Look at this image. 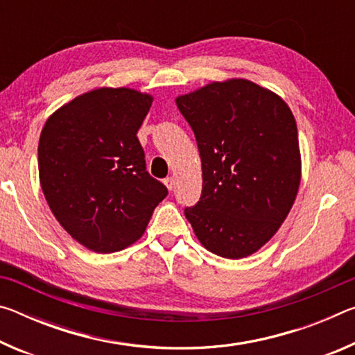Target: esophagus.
<instances>
[{
    "label": "esophagus",
    "instance_id": "34e87169",
    "mask_svg": "<svg viewBox=\"0 0 355 355\" xmlns=\"http://www.w3.org/2000/svg\"><path fill=\"white\" fill-rule=\"evenodd\" d=\"M164 184H166L167 189L172 191L173 188H175V178H173V177H167V178L164 180Z\"/></svg>",
    "mask_w": 355,
    "mask_h": 355
}]
</instances>
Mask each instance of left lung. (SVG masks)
<instances>
[{"instance_id":"8db88e82","label":"left lung","mask_w":355,"mask_h":355,"mask_svg":"<svg viewBox=\"0 0 355 355\" xmlns=\"http://www.w3.org/2000/svg\"><path fill=\"white\" fill-rule=\"evenodd\" d=\"M196 135L202 196L184 209L205 249L238 260L261 249L286 219L300 184L297 127L284 98L243 78L175 98Z\"/></svg>"}]
</instances>
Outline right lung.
Returning <instances> with one entry per match:
<instances>
[{
    "instance_id": "1",
    "label": "right lung",
    "mask_w": 355,
    "mask_h": 355,
    "mask_svg": "<svg viewBox=\"0 0 355 355\" xmlns=\"http://www.w3.org/2000/svg\"><path fill=\"white\" fill-rule=\"evenodd\" d=\"M152 101L136 89L98 87L62 105L42 128V191L64 230L89 250L135 244L167 196L146 171L136 136Z\"/></svg>"
}]
</instances>
